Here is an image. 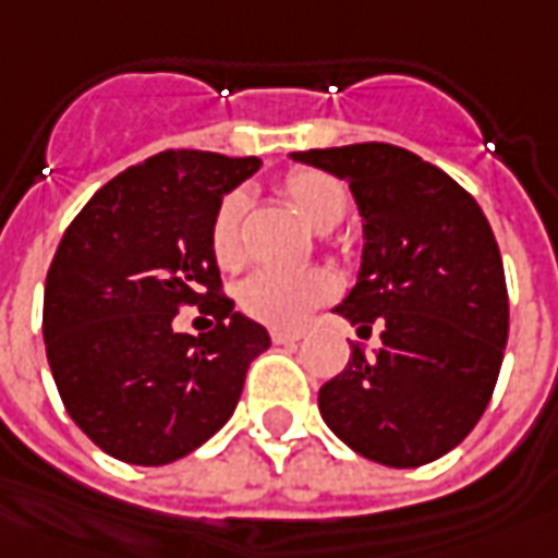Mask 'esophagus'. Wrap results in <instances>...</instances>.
I'll return each instance as SVG.
<instances>
[{"label":"esophagus","instance_id":"1","mask_svg":"<svg viewBox=\"0 0 558 558\" xmlns=\"http://www.w3.org/2000/svg\"><path fill=\"white\" fill-rule=\"evenodd\" d=\"M303 333L301 330H282V328H272L270 330V340L276 345H286V343H298Z\"/></svg>","mask_w":558,"mask_h":558}]
</instances>
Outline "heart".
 Listing matches in <instances>:
<instances>
[{"label": "heart", "instance_id": "obj_1", "mask_svg": "<svg viewBox=\"0 0 558 558\" xmlns=\"http://www.w3.org/2000/svg\"><path fill=\"white\" fill-rule=\"evenodd\" d=\"M282 194L316 230H333L349 213L345 184L322 169H291L282 179ZM242 194H228L218 203L209 225V248L221 270L242 267ZM333 294L328 270H257L240 286V306L245 316L257 318L270 328H301L306 316Z\"/></svg>", "mask_w": 558, "mask_h": 558}]
</instances>
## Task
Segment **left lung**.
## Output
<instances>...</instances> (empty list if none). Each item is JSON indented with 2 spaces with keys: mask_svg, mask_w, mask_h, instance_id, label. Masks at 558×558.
Here are the masks:
<instances>
[{
  "mask_svg": "<svg viewBox=\"0 0 558 558\" xmlns=\"http://www.w3.org/2000/svg\"><path fill=\"white\" fill-rule=\"evenodd\" d=\"M345 179L364 252L355 288L333 310L383 345L318 389L345 447L389 468H418L459 447L489 407L505 359V264L477 199L444 169L386 145L294 151Z\"/></svg>",
  "mask_w": 558,
  "mask_h": 558,
  "instance_id": "left-lung-1",
  "label": "left lung"
}]
</instances>
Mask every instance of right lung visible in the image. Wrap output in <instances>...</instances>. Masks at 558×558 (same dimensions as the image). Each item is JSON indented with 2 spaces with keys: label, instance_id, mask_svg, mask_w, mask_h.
Segmentation results:
<instances>
[{
  "label": "right lung",
  "instance_id": "add662e5",
  "mask_svg": "<svg viewBox=\"0 0 558 558\" xmlns=\"http://www.w3.org/2000/svg\"><path fill=\"white\" fill-rule=\"evenodd\" d=\"M257 157L163 151L102 184L75 215L45 279V349L63 407L102 452L169 464L236 410L270 333L221 294L209 225ZM199 305L216 328L171 322Z\"/></svg>",
  "mask_w": 558,
  "mask_h": 558
}]
</instances>
